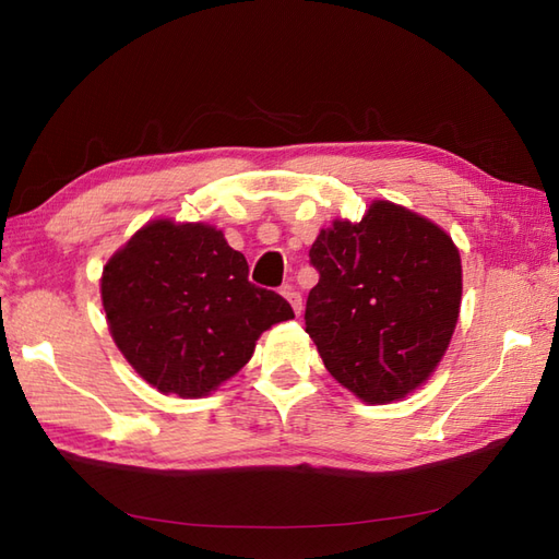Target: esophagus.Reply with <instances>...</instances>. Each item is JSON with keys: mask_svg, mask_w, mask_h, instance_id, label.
<instances>
[{"mask_svg": "<svg viewBox=\"0 0 559 559\" xmlns=\"http://www.w3.org/2000/svg\"><path fill=\"white\" fill-rule=\"evenodd\" d=\"M282 296L292 304L294 313H296V316H301V311H304V304H301V294H299V289H296L294 284H284V287H282Z\"/></svg>", "mask_w": 559, "mask_h": 559, "instance_id": "34e87169", "label": "esophagus"}]
</instances>
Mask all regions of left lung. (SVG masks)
Instances as JSON below:
<instances>
[{
  "instance_id": "left-lung-1",
  "label": "left lung",
  "mask_w": 559,
  "mask_h": 559,
  "mask_svg": "<svg viewBox=\"0 0 559 559\" xmlns=\"http://www.w3.org/2000/svg\"><path fill=\"white\" fill-rule=\"evenodd\" d=\"M306 332L330 376L370 404L402 400L436 370L456 328L462 260L438 225L390 201L334 219L311 246Z\"/></svg>"
}]
</instances>
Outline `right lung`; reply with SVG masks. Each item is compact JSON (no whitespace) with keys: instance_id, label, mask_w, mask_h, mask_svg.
I'll return each mask as SVG.
<instances>
[{"instance_id":"1","label":"right lung","mask_w":559,"mask_h":559,"mask_svg":"<svg viewBox=\"0 0 559 559\" xmlns=\"http://www.w3.org/2000/svg\"><path fill=\"white\" fill-rule=\"evenodd\" d=\"M103 306L119 352L165 394L203 396L253 356L255 340L294 318L277 292L248 282L243 253L203 222L155 219L109 258Z\"/></svg>"}]
</instances>
